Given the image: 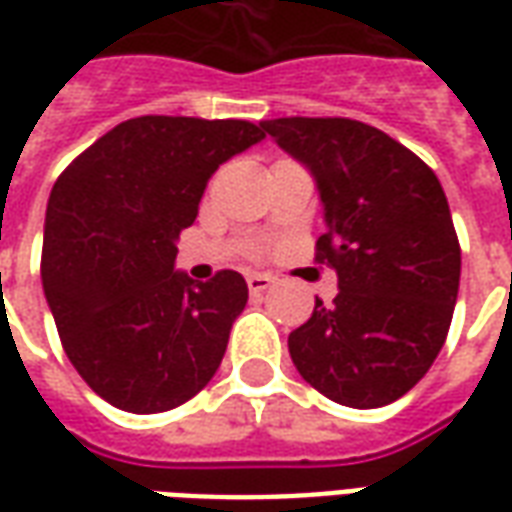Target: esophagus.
Here are the masks:
<instances>
[{
    "label": "esophagus",
    "mask_w": 512,
    "mask_h": 512,
    "mask_svg": "<svg viewBox=\"0 0 512 512\" xmlns=\"http://www.w3.org/2000/svg\"><path fill=\"white\" fill-rule=\"evenodd\" d=\"M246 285H249L252 293H263V290H268L274 285V277H271V274H249V277H246Z\"/></svg>",
    "instance_id": "obj_1"
}]
</instances>
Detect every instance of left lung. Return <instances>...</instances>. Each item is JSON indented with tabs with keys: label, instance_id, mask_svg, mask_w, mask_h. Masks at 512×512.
Segmentation results:
<instances>
[{
	"label": "left lung",
	"instance_id": "1",
	"mask_svg": "<svg viewBox=\"0 0 512 512\" xmlns=\"http://www.w3.org/2000/svg\"><path fill=\"white\" fill-rule=\"evenodd\" d=\"M260 126L318 183L329 230L315 260L337 271L340 288L290 332V359L340 406H386L428 373L450 332L461 246L444 189L422 158L359 120Z\"/></svg>",
	"mask_w": 512,
	"mask_h": 512
}]
</instances>
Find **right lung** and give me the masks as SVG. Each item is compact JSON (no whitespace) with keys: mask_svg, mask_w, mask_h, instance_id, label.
I'll list each match as a JSON object with an SVG mask.
<instances>
[{"mask_svg":"<svg viewBox=\"0 0 512 512\" xmlns=\"http://www.w3.org/2000/svg\"><path fill=\"white\" fill-rule=\"evenodd\" d=\"M263 136L249 120L134 117L54 183L43 293L71 365L106 403L169 411L222 365L249 288L238 271L211 282L175 271V241L197 219L219 164Z\"/></svg>","mask_w":512,"mask_h":512,"instance_id":"1","label":"right lung"}]
</instances>
